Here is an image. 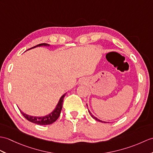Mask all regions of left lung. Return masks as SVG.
<instances>
[{
  "label": "left lung",
  "instance_id": "obj_1",
  "mask_svg": "<svg viewBox=\"0 0 153 153\" xmlns=\"http://www.w3.org/2000/svg\"><path fill=\"white\" fill-rule=\"evenodd\" d=\"M88 113H90V115H91V117H93V119H94L95 120H98V121H99V122H101V123H107V122H105V121H102V120H100V119H98L97 117H96L94 115H93V114H92V113H91V111H89V109H88Z\"/></svg>",
  "mask_w": 153,
  "mask_h": 153
}]
</instances>
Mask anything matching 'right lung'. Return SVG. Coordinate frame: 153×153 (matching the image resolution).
Here are the masks:
<instances>
[{
    "instance_id": "obj_1",
    "label": "right lung",
    "mask_w": 153,
    "mask_h": 153,
    "mask_svg": "<svg viewBox=\"0 0 153 153\" xmlns=\"http://www.w3.org/2000/svg\"><path fill=\"white\" fill-rule=\"evenodd\" d=\"M50 45L47 44H41L37 45L34 47L32 48L29 49H31L33 48H35L37 47H41V46H49ZM28 49V50H29ZM65 94H64L60 98L58 104H56V107L55 109H53V111L49 113V114L45 115V116H42V117H36V116H31V115H28L26 113H23L21 110L19 109V111L21 112V114H22L25 118L27 119L28 121H30L31 123H33L36 124V125H51V124L53 123L55 121H56L57 119L59 118V117L60 114V111H61L62 108V103L64 100V98H65Z\"/></svg>"
}]
</instances>
